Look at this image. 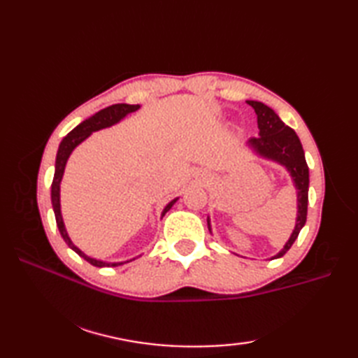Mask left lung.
Listing matches in <instances>:
<instances>
[{
    "label": "left lung",
    "instance_id": "left-lung-1",
    "mask_svg": "<svg viewBox=\"0 0 358 358\" xmlns=\"http://www.w3.org/2000/svg\"><path fill=\"white\" fill-rule=\"evenodd\" d=\"M246 103L254 108L257 113V124L258 129H260L258 136L249 138L246 144L254 150L255 155L283 166L287 171L289 177H291L292 185L296 191V218L294 231L289 240L285 243L283 249H281L278 254L271 257V260H273V258L283 257L287 250L291 249L294 241L299 237L300 231L303 229V226L306 223L309 167L306 163L305 150H303L301 141L294 129L286 126L269 106L252 100H248ZM208 227L212 234L209 217Z\"/></svg>",
    "mask_w": 358,
    "mask_h": 358
}]
</instances>
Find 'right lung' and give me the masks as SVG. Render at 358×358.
Wrapping results in <instances>:
<instances>
[{
    "instance_id": "1",
    "label": "right lung",
    "mask_w": 358,
    "mask_h": 358,
    "mask_svg": "<svg viewBox=\"0 0 358 358\" xmlns=\"http://www.w3.org/2000/svg\"><path fill=\"white\" fill-rule=\"evenodd\" d=\"M141 108L140 104H126V103H120V104H112L109 108L101 109L100 112H96L95 115L89 117L87 120L83 121L77 127L72 129V131L67 134L63 141L59 143V148L57 152V159H55V175H53V181H52V191H50V199H52V208H53V214H55V220H57V226L59 229V234H62L63 240L67 243V246H69L72 250H75L81 258H85L86 262H89L90 264L96 266V268H104V266H108V268H113V266H120V264H124L135 260V258H131V260H126V262H103V260H98V258H92L89 257L87 254L83 252V250L73 245V241L71 240L69 234H67V229L64 226V220L62 215V203H59V187H62V180H63V175H64V169H66V164H67V159H69L71 154L73 152V149L80 146V144L85 141L86 138H89L90 135L96 131H101V129L106 127H110L113 124L120 123L121 120L126 118L129 113H132L135 110H138ZM178 200L173 199L172 201H169L164 206L163 212H162V217H164V214L167 210H169L175 201Z\"/></svg>"
}]
</instances>
